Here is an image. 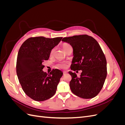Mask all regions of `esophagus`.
Here are the masks:
<instances>
[{
	"instance_id": "obj_1",
	"label": "esophagus",
	"mask_w": 125,
	"mask_h": 125,
	"mask_svg": "<svg viewBox=\"0 0 125 125\" xmlns=\"http://www.w3.org/2000/svg\"><path fill=\"white\" fill-rule=\"evenodd\" d=\"M67 73V71H63V74H66Z\"/></svg>"
}]
</instances>
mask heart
Listing matches in <instances>:
<instances>
[{
  "label": "heart",
  "instance_id": "b5f03b06",
  "mask_svg": "<svg viewBox=\"0 0 125 125\" xmlns=\"http://www.w3.org/2000/svg\"><path fill=\"white\" fill-rule=\"evenodd\" d=\"M62 47L63 50L65 51V52H66L67 51V50L68 49L71 48V45L68 43H64L62 44ZM55 51V48L52 49L51 52V55H52L54 54ZM68 63L66 62H59L57 63V66L58 68H62V69H66V68L68 67Z\"/></svg>",
  "mask_w": 125,
  "mask_h": 125
}]
</instances>
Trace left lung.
I'll return each mask as SVG.
<instances>
[{
  "label": "left lung",
  "mask_w": 125,
  "mask_h": 125,
  "mask_svg": "<svg viewBox=\"0 0 125 125\" xmlns=\"http://www.w3.org/2000/svg\"><path fill=\"white\" fill-rule=\"evenodd\" d=\"M63 42L73 48L71 69L82 70L80 77L69 71L72 92L82 99H92L99 93L107 75V62L97 42L87 35L64 37Z\"/></svg>",
  "instance_id": "obj_1"
}]
</instances>
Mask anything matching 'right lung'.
Masks as SVG:
<instances>
[{
	"mask_svg": "<svg viewBox=\"0 0 125 125\" xmlns=\"http://www.w3.org/2000/svg\"><path fill=\"white\" fill-rule=\"evenodd\" d=\"M62 38L30 37L18 52L16 70L19 81L24 93L36 101L50 99L56 92L62 72L54 69L47 74L43 71V62L49 59L52 50Z\"/></svg>",
	"mask_w": 125,
	"mask_h": 125,
	"instance_id": "obj_1",
	"label": "right lung"
}]
</instances>
